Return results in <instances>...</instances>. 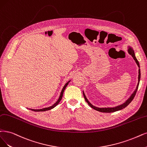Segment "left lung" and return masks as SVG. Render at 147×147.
<instances>
[{"mask_svg": "<svg viewBox=\"0 0 147 147\" xmlns=\"http://www.w3.org/2000/svg\"><path fill=\"white\" fill-rule=\"evenodd\" d=\"M128 53L129 54H130V55H131V56L133 57L134 60L136 61V62L137 65H138L139 68H140V65H139V63L138 62V61L137 60L136 57H135V54H134V51L133 50V49L129 48L128 49ZM140 69H139V76H138V84L137 85V87H136V90L134 91V93L131 94V96H130L129 98L125 102V103H123V104L121 105H119V106H117L116 107H114V108H98V107H94L93 106V105H92L91 103L87 100V99H86V97L84 93H83L84 94V97L85 98V100H86V102L88 103V104L92 108H93L94 110H97L98 111H100V112H102V113H113V112H115V111H119V110H121L122 109H123V108H125L127 106H128L129 103L131 102L133 99H134V97L136 95V92H137V90L138 89V86H139V81H140Z\"/></svg>", "mask_w": 147, "mask_h": 147, "instance_id": "8db88e82", "label": "left lung"}]
</instances>
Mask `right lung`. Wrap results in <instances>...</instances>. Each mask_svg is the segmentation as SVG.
Returning <instances> with one entry per match:
<instances>
[{"label": "right lung", "instance_id": "obj_1", "mask_svg": "<svg viewBox=\"0 0 147 147\" xmlns=\"http://www.w3.org/2000/svg\"><path fill=\"white\" fill-rule=\"evenodd\" d=\"M69 82H68L65 85V86H63V89H62V91H61V95H60V97H59V98L58 100H57V102L55 103V104H54L53 105H52V106H51V107H48V108H42V109H40V110H34V109H30V110H32V111H47V110H50L52 109V108H53L55 107H56V106L59 104V102L61 100V99H62V96H63V91H64V90H65V88L67 87V86L68 85V84Z\"/></svg>", "mask_w": 147, "mask_h": 147}]
</instances>
